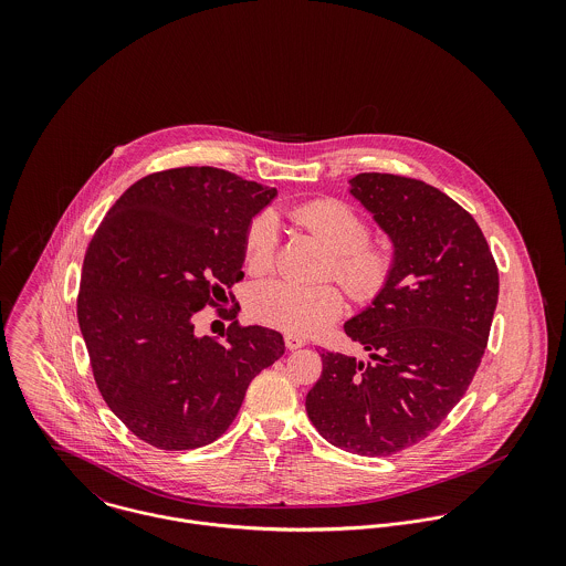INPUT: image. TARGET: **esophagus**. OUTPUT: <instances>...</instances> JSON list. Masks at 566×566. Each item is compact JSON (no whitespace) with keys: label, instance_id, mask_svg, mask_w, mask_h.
I'll list each match as a JSON object with an SVG mask.
<instances>
[{"label":"esophagus","instance_id":"34e87169","mask_svg":"<svg viewBox=\"0 0 566 566\" xmlns=\"http://www.w3.org/2000/svg\"><path fill=\"white\" fill-rule=\"evenodd\" d=\"M307 342L303 339V337H298V335H285V346L290 348V350H296V348H303Z\"/></svg>","mask_w":566,"mask_h":566}]
</instances>
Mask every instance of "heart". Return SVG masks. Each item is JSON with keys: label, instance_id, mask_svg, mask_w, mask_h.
<instances>
[{"label": "heart", "instance_id": "1", "mask_svg": "<svg viewBox=\"0 0 566 566\" xmlns=\"http://www.w3.org/2000/svg\"><path fill=\"white\" fill-rule=\"evenodd\" d=\"M292 218L333 250L326 274L335 276L357 303H373L386 292L397 270V250L386 240H368L370 227L350 205L333 198L312 200L296 207ZM276 245L279 224L274 216H256L243 242L248 270L254 274L268 272L274 265ZM248 312L256 323L290 335H314L339 318L344 296L331 283L265 281L252 290Z\"/></svg>", "mask_w": 566, "mask_h": 566}]
</instances>
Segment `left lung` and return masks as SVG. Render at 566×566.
<instances>
[{
	"label": "left lung",
	"mask_w": 566,
	"mask_h": 566,
	"mask_svg": "<svg viewBox=\"0 0 566 566\" xmlns=\"http://www.w3.org/2000/svg\"><path fill=\"white\" fill-rule=\"evenodd\" d=\"M348 182L395 245L397 270L386 292L344 324L368 359L323 353L305 407L333 447L386 458L427 438L469 390L499 272L473 216L440 189L379 171Z\"/></svg>",
	"instance_id": "8db88e82"
}]
</instances>
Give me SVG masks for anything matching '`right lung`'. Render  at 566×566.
<instances>
[{
  "instance_id": "right-lung-1",
  "label": "right lung",
  "mask_w": 566,
  "mask_h": 566,
  "mask_svg": "<svg viewBox=\"0 0 566 566\" xmlns=\"http://www.w3.org/2000/svg\"><path fill=\"white\" fill-rule=\"evenodd\" d=\"M274 198L227 169L176 167L130 185L97 227L78 324L102 399L144 442L185 451L218 440L250 381L285 353L283 335L256 324L235 321L222 339L193 331L242 279L248 227Z\"/></svg>"
}]
</instances>
